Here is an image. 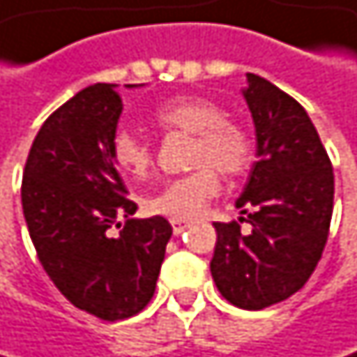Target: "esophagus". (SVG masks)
I'll return each mask as SVG.
<instances>
[{
	"label": "esophagus",
	"instance_id": "1",
	"mask_svg": "<svg viewBox=\"0 0 357 357\" xmlns=\"http://www.w3.org/2000/svg\"><path fill=\"white\" fill-rule=\"evenodd\" d=\"M171 226H173V235H182L190 224L186 220H171Z\"/></svg>",
	"mask_w": 357,
	"mask_h": 357
}]
</instances>
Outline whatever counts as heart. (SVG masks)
<instances>
[{"mask_svg": "<svg viewBox=\"0 0 357 357\" xmlns=\"http://www.w3.org/2000/svg\"><path fill=\"white\" fill-rule=\"evenodd\" d=\"M162 133H190V165L199 167L188 175L167 182L158 192L146 199V209L171 220L195 218L209 199L220 192L218 169L224 177H239L252 165V142L243 126L228 120L224 109L203 97H175L158 105L152 114ZM116 167L144 180L154 165V152L148 142L131 131H120L112 144Z\"/></svg>", "mask_w": 357, "mask_h": 357, "instance_id": "1", "label": "heart"}]
</instances>
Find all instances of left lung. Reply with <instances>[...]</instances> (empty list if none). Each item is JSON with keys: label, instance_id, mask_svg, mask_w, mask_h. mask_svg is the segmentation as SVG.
I'll list each match as a JSON object with an SVG mask.
<instances>
[{"label": "left lung", "instance_id": "left-lung-1", "mask_svg": "<svg viewBox=\"0 0 357 357\" xmlns=\"http://www.w3.org/2000/svg\"><path fill=\"white\" fill-rule=\"evenodd\" d=\"M243 97L256 126V156L237 199L252 233L215 222L211 277L235 307L260 311L298 292L315 271L330 231L335 175L305 107L256 73ZM243 222V218H241Z\"/></svg>", "mask_w": 357, "mask_h": 357}]
</instances>
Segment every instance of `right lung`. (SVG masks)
I'll list each match as a JSON object with an SVG mask.
<instances>
[{
  "mask_svg": "<svg viewBox=\"0 0 357 357\" xmlns=\"http://www.w3.org/2000/svg\"><path fill=\"white\" fill-rule=\"evenodd\" d=\"M120 114L116 84H93L71 97L42 124L20 186L44 271L73 307L105 321L150 303L173 233L162 215L131 218L137 205L126 199L112 158ZM120 215L127 218L122 229Z\"/></svg>",
  "mask_w": 357,
  "mask_h": 357,
  "instance_id": "right-lung-1",
  "label": "right lung"
}]
</instances>
